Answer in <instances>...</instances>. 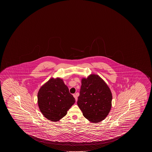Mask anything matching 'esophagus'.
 Returning a JSON list of instances; mask_svg holds the SVG:
<instances>
[{"instance_id":"34e87169","label":"esophagus","mask_w":152,"mask_h":152,"mask_svg":"<svg viewBox=\"0 0 152 152\" xmlns=\"http://www.w3.org/2000/svg\"><path fill=\"white\" fill-rule=\"evenodd\" d=\"M73 96H74V97H75V100H76V101H77V96H78V95H77V93H76V94L73 95Z\"/></svg>"}]
</instances>
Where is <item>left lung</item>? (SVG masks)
<instances>
[{"instance_id": "1", "label": "left lung", "mask_w": 152, "mask_h": 152, "mask_svg": "<svg viewBox=\"0 0 152 152\" xmlns=\"http://www.w3.org/2000/svg\"><path fill=\"white\" fill-rule=\"evenodd\" d=\"M112 100L111 90L99 75L91 74L82 79L77 105L90 122L97 123L105 119L111 109Z\"/></svg>"}]
</instances>
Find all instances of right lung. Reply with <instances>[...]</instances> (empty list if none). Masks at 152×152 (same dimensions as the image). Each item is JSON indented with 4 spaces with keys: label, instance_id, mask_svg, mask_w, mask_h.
Masks as SVG:
<instances>
[{
    "label": "right lung",
    "instance_id": "right-lung-1",
    "mask_svg": "<svg viewBox=\"0 0 152 152\" xmlns=\"http://www.w3.org/2000/svg\"><path fill=\"white\" fill-rule=\"evenodd\" d=\"M75 98L60 78H51L40 87L37 103L44 117L51 121H59L75 103Z\"/></svg>",
    "mask_w": 152,
    "mask_h": 152
}]
</instances>
